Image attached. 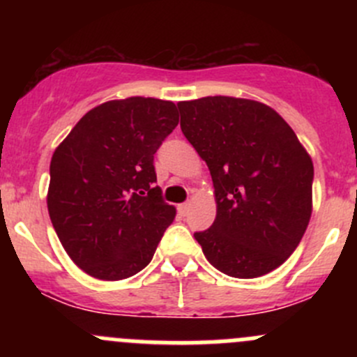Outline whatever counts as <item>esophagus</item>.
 I'll return each mask as SVG.
<instances>
[{"label": "esophagus", "instance_id": "34e87169", "mask_svg": "<svg viewBox=\"0 0 357 357\" xmlns=\"http://www.w3.org/2000/svg\"><path fill=\"white\" fill-rule=\"evenodd\" d=\"M188 211H190V204H188V202H186V204L178 205V212H179V214H181V215L188 214Z\"/></svg>", "mask_w": 357, "mask_h": 357}]
</instances>
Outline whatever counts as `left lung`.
<instances>
[{"mask_svg":"<svg viewBox=\"0 0 357 357\" xmlns=\"http://www.w3.org/2000/svg\"><path fill=\"white\" fill-rule=\"evenodd\" d=\"M178 109L183 135L211 171L218 207L195 240L225 275H268L290 257L311 219V155L266 103L205 96Z\"/></svg>","mask_w":357,"mask_h":357,"instance_id":"left-lung-1","label":"left lung"}]
</instances>
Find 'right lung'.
Wrapping results in <instances>:
<instances>
[{"label": "right lung", "mask_w": 357, "mask_h": 357, "mask_svg": "<svg viewBox=\"0 0 357 357\" xmlns=\"http://www.w3.org/2000/svg\"><path fill=\"white\" fill-rule=\"evenodd\" d=\"M178 121L167 100H110L82 115L53 152L50 219L86 275L117 282L152 261L176 215L155 186L153 155Z\"/></svg>", "instance_id": "add662e5"}]
</instances>
